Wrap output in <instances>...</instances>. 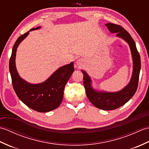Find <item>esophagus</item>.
<instances>
[{
  "instance_id": "34e87169",
  "label": "esophagus",
  "mask_w": 149,
  "mask_h": 149,
  "mask_svg": "<svg viewBox=\"0 0 149 149\" xmlns=\"http://www.w3.org/2000/svg\"><path fill=\"white\" fill-rule=\"evenodd\" d=\"M76 64L77 65L79 66V67H81V66H83L84 64V60L83 59H78L77 62H76Z\"/></svg>"
}]
</instances>
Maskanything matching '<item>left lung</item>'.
<instances>
[{"label": "left lung", "mask_w": 149, "mask_h": 149, "mask_svg": "<svg viewBox=\"0 0 149 149\" xmlns=\"http://www.w3.org/2000/svg\"><path fill=\"white\" fill-rule=\"evenodd\" d=\"M106 26L111 33H116V36L127 42L130 47L133 61V71L130 82L124 88L117 92L98 91L93 89L91 86V78L87 73L84 70H82V72L83 74L84 86L87 97L90 102L99 109L113 110L124 105L136 91L141 69V60L134 41L127 31L119 25L108 23Z\"/></svg>", "instance_id": "left-lung-1"}]
</instances>
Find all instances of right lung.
Wrapping results in <instances>:
<instances>
[{
	"label": "right lung",
	"instance_id": "1",
	"mask_svg": "<svg viewBox=\"0 0 149 149\" xmlns=\"http://www.w3.org/2000/svg\"><path fill=\"white\" fill-rule=\"evenodd\" d=\"M40 27L33 28L29 31L39 29ZM29 31L18 37L13 47L9 59V72L13 86L18 97L27 106L38 112H49L61 104L65 85L74 71V63L60 67L42 83L31 84L24 80L16 68L15 57L18 46L27 37Z\"/></svg>",
	"mask_w": 149,
	"mask_h": 149
}]
</instances>
